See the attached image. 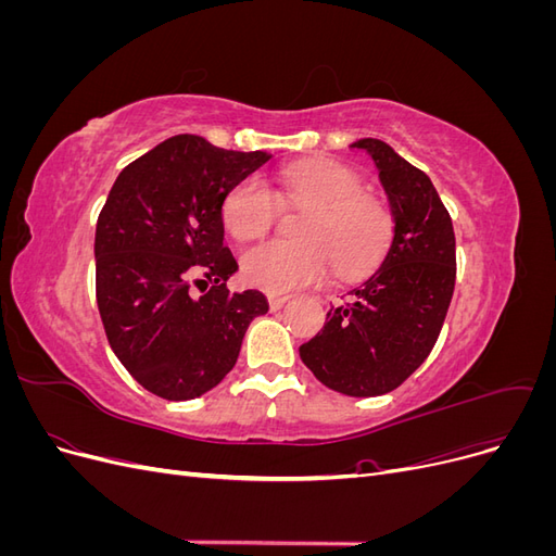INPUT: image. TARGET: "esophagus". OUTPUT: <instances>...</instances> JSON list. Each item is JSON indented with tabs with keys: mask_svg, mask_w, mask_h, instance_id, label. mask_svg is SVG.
Instances as JSON below:
<instances>
[{
	"mask_svg": "<svg viewBox=\"0 0 556 556\" xmlns=\"http://www.w3.org/2000/svg\"><path fill=\"white\" fill-rule=\"evenodd\" d=\"M290 299V294H268V306H271V311H280Z\"/></svg>",
	"mask_w": 556,
	"mask_h": 556,
	"instance_id": "1",
	"label": "esophagus"
}]
</instances>
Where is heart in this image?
<instances>
[{
  "label": "heart",
  "instance_id": "b5f03b06",
  "mask_svg": "<svg viewBox=\"0 0 556 556\" xmlns=\"http://www.w3.org/2000/svg\"><path fill=\"white\" fill-rule=\"evenodd\" d=\"M280 206L301 208L294 241H266L243 255V276L266 292H290L323 280L333 264L336 276L368 271L392 239V213L384 201L362 190V178L339 162H301L285 166L266 185L243 178L223 204L227 231L255 241L274 227Z\"/></svg>",
  "mask_w": 556,
  "mask_h": 556
}]
</instances>
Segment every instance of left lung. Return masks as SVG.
Instances as JSON below:
<instances>
[{
	"mask_svg": "<svg viewBox=\"0 0 556 556\" xmlns=\"http://www.w3.org/2000/svg\"><path fill=\"white\" fill-rule=\"evenodd\" d=\"M390 199L394 237L382 264L299 348L313 376L348 396L396 390L439 341L457 278L452 217L431 178L380 139H359Z\"/></svg>",
	"mask_w": 556,
	"mask_h": 556,
	"instance_id": "obj_1",
	"label": "left lung"
}]
</instances>
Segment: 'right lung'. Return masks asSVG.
I'll list each match as a JSON object with an SVG mask.
<instances>
[{"label":"right lung","instance_id":"1","mask_svg":"<svg viewBox=\"0 0 556 556\" xmlns=\"http://www.w3.org/2000/svg\"><path fill=\"white\" fill-rule=\"evenodd\" d=\"M268 160L178 134L127 164L99 213L106 339L129 376L166 401L213 390L237 364L252 319L268 311L262 292L227 290L239 264L223 223L229 190Z\"/></svg>","mask_w":556,"mask_h":556}]
</instances>
